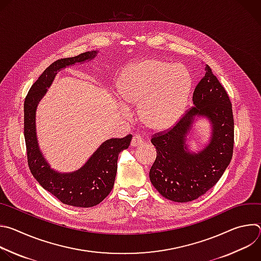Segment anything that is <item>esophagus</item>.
<instances>
[{
    "mask_svg": "<svg viewBox=\"0 0 261 261\" xmlns=\"http://www.w3.org/2000/svg\"><path fill=\"white\" fill-rule=\"evenodd\" d=\"M143 143V139L140 135H134L131 141V146H140Z\"/></svg>",
    "mask_w": 261,
    "mask_h": 261,
    "instance_id": "esophagus-1",
    "label": "esophagus"
}]
</instances>
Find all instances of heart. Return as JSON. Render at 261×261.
<instances>
[{
    "instance_id": "1",
    "label": "heart",
    "mask_w": 261,
    "mask_h": 261,
    "mask_svg": "<svg viewBox=\"0 0 261 261\" xmlns=\"http://www.w3.org/2000/svg\"><path fill=\"white\" fill-rule=\"evenodd\" d=\"M192 86L187 68L151 58L127 66L117 83V92L124 104L138 106L139 120L145 127L164 131L182 116Z\"/></svg>"
}]
</instances>
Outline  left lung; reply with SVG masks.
Returning a JSON list of instances; mask_svg holds the SVG:
<instances>
[{"mask_svg":"<svg viewBox=\"0 0 261 261\" xmlns=\"http://www.w3.org/2000/svg\"><path fill=\"white\" fill-rule=\"evenodd\" d=\"M193 93V107L168 132L155 134L157 157L150 179L158 192L175 202L197 199L213 188L229 165L234 141V123L229 97L208 65ZM198 118L211 125L208 143L190 152L187 140Z\"/></svg>","mask_w":261,"mask_h":261,"instance_id":"8db88e82","label":"left lung"}]
</instances>
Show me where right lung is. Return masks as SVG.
I'll list each match as a JSON object with an SVG mask.
<instances>
[{"label": "right lung", "instance_id": "obj_1", "mask_svg": "<svg viewBox=\"0 0 261 261\" xmlns=\"http://www.w3.org/2000/svg\"><path fill=\"white\" fill-rule=\"evenodd\" d=\"M97 54L98 50H92L54 62L31 87L23 106L28 163L33 176L61 202L77 207L97 205L113 190L119 154L128 148L132 135L105 140L80 169L62 173L50 167L40 150L36 132V110L59 71L92 61Z\"/></svg>", "mask_w": 261, "mask_h": 261}]
</instances>
